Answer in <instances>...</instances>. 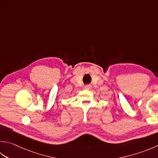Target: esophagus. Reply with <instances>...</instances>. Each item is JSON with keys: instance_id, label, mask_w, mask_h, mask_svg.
Here are the masks:
<instances>
[{"instance_id": "obj_1", "label": "esophagus", "mask_w": 158, "mask_h": 158, "mask_svg": "<svg viewBox=\"0 0 158 158\" xmlns=\"http://www.w3.org/2000/svg\"><path fill=\"white\" fill-rule=\"evenodd\" d=\"M91 88H92L91 85H86L85 86V89H90Z\"/></svg>"}]
</instances>
